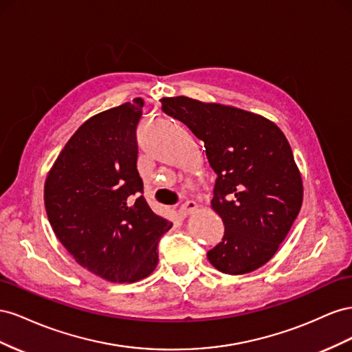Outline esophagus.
Listing matches in <instances>:
<instances>
[{
    "label": "esophagus",
    "instance_id": "obj_1",
    "mask_svg": "<svg viewBox=\"0 0 352 352\" xmlns=\"http://www.w3.org/2000/svg\"><path fill=\"white\" fill-rule=\"evenodd\" d=\"M197 209H199V205L196 202H193V200H188V202H186L182 208H179V214H182L183 217H187L190 214H195Z\"/></svg>",
    "mask_w": 352,
    "mask_h": 352
}]
</instances>
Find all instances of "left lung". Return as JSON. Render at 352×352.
<instances>
[{
    "mask_svg": "<svg viewBox=\"0 0 352 352\" xmlns=\"http://www.w3.org/2000/svg\"><path fill=\"white\" fill-rule=\"evenodd\" d=\"M162 110L205 143L217 182L210 206L226 226L208 252L226 274H246L267 264L302 206L304 186L292 148L274 122L234 106L184 96L164 97Z\"/></svg>",
    "mask_w": 352,
    "mask_h": 352,
    "instance_id": "8db88e82",
    "label": "left lung"
}]
</instances>
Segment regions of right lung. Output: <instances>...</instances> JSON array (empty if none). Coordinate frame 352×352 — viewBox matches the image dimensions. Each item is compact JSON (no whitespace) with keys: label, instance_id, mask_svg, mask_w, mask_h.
I'll return each instance as SVG.
<instances>
[{"label":"right lung","instance_id":"1","mask_svg":"<svg viewBox=\"0 0 352 352\" xmlns=\"http://www.w3.org/2000/svg\"><path fill=\"white\" fill-rule=\"evenodd\" d=\"M143 106L138 97L87 119L44 184L47 217L60 243L79 265L112 283L152 274L157 242L173 227L142 195L135 129Z\"/></svg>","mask_w":352,"mask_h":352}]
</instances>
